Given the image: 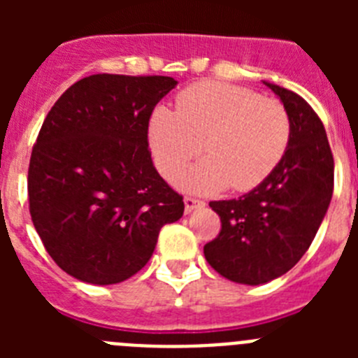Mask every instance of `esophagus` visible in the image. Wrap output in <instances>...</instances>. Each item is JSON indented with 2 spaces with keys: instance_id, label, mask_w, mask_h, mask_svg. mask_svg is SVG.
<instances>
[{
  "instance_id": "obj_1",
  "label": "esophagus",
  "mask_w": 358,
  "mask_h": 358,
  "mask_svg": "<svg viewBox=\"0 0 358 358\" xmlns=\"http://www.w3.org/2000/svg\"><path fill=\"white\" fill-rule=\"evenodd\" d=\"M204 202L201 201V199H195V197H185V211L186 213H189V211L197 210V208H201Z\"/></svg>"
}]
</instances>
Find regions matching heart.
<instances>
[{"mask_svg": "<svg viewBox=\"0 0 358 358\" xmlns=\"http://www.w3.org/2000/svg\"><path fill=\"white\" fill-rule=\"evenodd\" d=\"M290 136L292 122L280 100L224 82L189 85L177 98V110L161 107L150 120L152 152L169 179L205 143L210 157L173 178L199 194L262 185L285 156Z\"/></svg>", "mask_w": 358, "mask_h": 358, "instance_id": "1", "label": "heart"}]
</instances>
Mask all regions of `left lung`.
Returning <instances> with one entry per match:
<instances>
[{
  "label": "left lung",
  "mask_w": 358,
  "mask_h": 358,
  "mask_svg": "<svg viewBox=\"0 0 358 358\" xmlns=\"http://www.w3.org/2000/svg\"><path fill=\"white\" fill-rule=\"evenodd\" d=\"M267 85L289 110V148L274 172L249 194L210 202L222 227L204 245L208 264L243 285L276 280L301 260L334 194V156L321 118L294 91Z\"/></svg>",
  "instance_id": "left-lung-1"
}]
</instances>
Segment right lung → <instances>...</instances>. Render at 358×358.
<instances>
[{"instance_id":"1","label":"right lung","mask_w":358,"mask_h":358,"mask_svg":"<svg viewBox=\"0 0 358 358\" xmlns=\"http://www.w3.org/2000/svg\"><path fill=\"white\" fill-rule=\"evenodd\" d=\"M172 77L91 75L44 118L28 166L31 222L59 267L93 285L134 276L185 202L154 169L148 122Z\"/></svg>"}]
</instances>
